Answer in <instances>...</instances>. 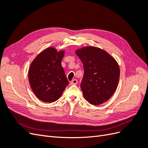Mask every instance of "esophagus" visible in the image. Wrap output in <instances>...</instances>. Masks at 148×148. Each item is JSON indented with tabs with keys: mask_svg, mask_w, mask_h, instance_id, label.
Instances as JSON below:
<instances>
[{
	"mask_svg": "<svg viewBox=\"0 0 148 148\" xmlns=\"http://www.w3.org/2000/svg\"><path fill=\"white\" fill-rule=\"evenodd\" d=\"M77 83H78V81H77V79H73L72 81H71L70 83V85H73V84H77Z\"/></svg>",
	"mask_w": 148,
	"mask_h": 148,
	"instance_id": "1",
	"label": "esophagus"
}]
</instances>
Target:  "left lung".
Instances as JSON below:
<instances>
[{"mask_svg": "<svg viewBox=\"0 0 148 148\" xmlns=\"http://www.w3.org/2000/svg\"><path fill=\"white\" fill-rule=\"evenodd\" d=\"M83 64L84 75L80 84L83 96L92 105L108 101L116 90L120 68L114 58L96 47L88 46L75 51Z\"/></svg>", "mask_w": 148, "mask_h": 148, "instance_id": "1", "label": "left lung"}]
</instances>
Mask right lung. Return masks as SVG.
<instances>
[{
    "instance_id": "obj_1",
    "label": "right lung",
    "mask_w": 148,
    "mask_h": 148,
    "mask_svg": "<svg viewBox=\"0 0 148 148\" xmlns=\"http://www.w3.org/2000/svg\"><path fill=\"white\" fill-rule=\"evenodd\" d=\"M64 53V51L58 52L54 47H48L39 53L30 65L28 79L31 88L43 102L59 99L69 83L61 64Z\"/></svg>"
}]
</instances>
